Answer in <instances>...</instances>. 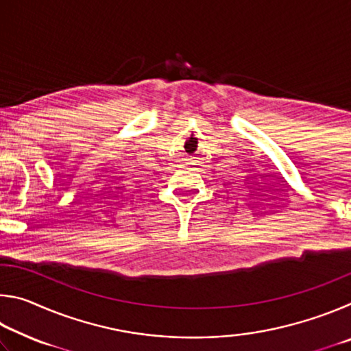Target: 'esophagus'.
<instances>
[{
	"label": "esophagus",
	"instance_id": "esophagus-1",
	"mask_svg": "<svg viewBox=\"0 0 351 351\" xmlns=\"http://www.w3.org/2000/svg\"><path fill=\"white\" fill-rule=\"evenodd\" d=\"M198 165H199V164H198V162H195V161L190 162V167H192L193 170H197V169H198Z\"/></svg>",
	"mask_w": 351,
	"mask_h": 351
}]
</instances>
